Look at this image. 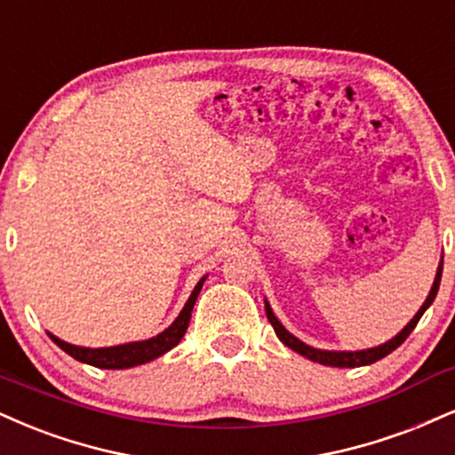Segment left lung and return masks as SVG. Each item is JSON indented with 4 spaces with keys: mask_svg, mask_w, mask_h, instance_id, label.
I'll return each instance as SVG.
<instances>
[{
    "mask_svg": "<svg viewBox=\"0 0 455 455\" xmlns=\"http://www.w3.org/2000/svg\"><path fill=\"white\" fill-rule=\"evenodd\" d=\"M441 275H443V259L439 262V269H436V275H435V282H432V288L428 292V297H426L424 305L418 309V314H415L411 320H409V324L403 328L401 332H398L396 337H392L390 341L381 343V346L377 347H369V349H358V352H337V349H317V347H311L307 346V343L300 341L299 337H294L292 332L286 331V326L282 324L280 320H277V315L273 314L269 300L265 299V311H267V317H269L271 326L275 328V335L280 337V341L283 343V346L294 349V352L305 355V358L314 360V363H320L324 366H339V369H354V366H366V364H373L377 363V360L386 358L387 354H392L394 349H396L401 343L407 339L409 335H411V331L415 326H418L419 317L424 315V311L430 307L432 300H435L436 292H439V283H441Z\"/></svg>",
    "mask_w": 455,
    "mask_h": 455,
    "instance_id": "1",
    "label": "left lung"
}]
</instances>
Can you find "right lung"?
I'll return each instance as SVG.
<instances>
[{"instance_id":"1","label":"right lung","mask_w":455,"mask_h":455,"mask_svg":"<svg viewBox=\"0 0 455 455\" xmlns=\"http://www.w3.org/2000/svg\"><path fill=\"white\" fill-rule=\"evenodd\" d=\"M204 275L193 292H190L188 300L180 311V315L169 324L165 331L158 332V335L144 339V341H131V343H123V346H112V347H80V346H71V343L63 341V339L54 337L52 332H48V337L57 343L59 347L63 349L65 354H69L71 358H76L78 363L97 366V369H131V366H138V364H146L150 360L158 358V355L167 354L169 349L178 346L182 341L186 328H188L190 322V314H193V307L196 303V297H199L201 288H204L205 282Z\"/></svg>"}]
</instances>
